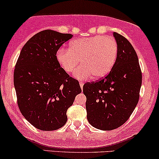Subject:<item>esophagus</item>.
I'll use <instances>...</instances> for the list:
<instances>
[{
  "instance_id": "obj_1",
  "label": "esophagus",
  "mask_w": 159,
  "mask_h": 159,
  "mask_svg": "<svg viewBox=\"0 0 159 159\" xmlns=\"http://www.w3.org/2000/svg\"><path fill=\"white\" fill-rule=\"evenodd\" d=\"M79 84H80V87H81V90L83 89V86H84V83L83 82H79Z\"/></svg>"
}]
</instances>
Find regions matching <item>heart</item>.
<instances>
[{"label": "heart", "instance_id": "b5f03b06", "mask_svg": "<svg viewBox=\"0 0 159 159\" xmlns=\"http://www.w3.org/2000/svg\"><path fill=\"white\" fill-rule=\"evenodd\" d=\"M118 55V45L111 36L97 35L72 41L69 49L60 48L57 52V60L67 73H72L80 63L83 65L75 72L79 80L94 75L105 77L112 69Z\"/></svg>", "mask_w": 159, "mask_h": 159}]
</instances>
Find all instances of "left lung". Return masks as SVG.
Wrapping results in <instances>:
<instances>
[{
    "mask_svg": "<svg viewBox=\"0 0 159 159\" xmlns=\"http://www.w3.org/2000/svg\"><path fill=\"white\" fill-rule=\"evenodd\" d=\"M118 45L116 61L105 78L83 86L87 118L94 128L111 130L131 116L139 100L142 73L133 46L124 36L113 32Z\"/></svg>",
    "mask_w": 159,
    "mask_h": 159,
    "instance_id": "8db88e82",
    "label": "left lung"
}]
</instances>
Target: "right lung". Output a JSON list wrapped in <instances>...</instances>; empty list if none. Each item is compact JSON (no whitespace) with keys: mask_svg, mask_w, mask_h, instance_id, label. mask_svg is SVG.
<instances>
[{"mask_svg":"<svg viewBox=\"0 0 159 159\" xmlns=\"http://www.w3.org/2000/svg\"><path fill=\"white\" fill-rule=\"evenodd\" d=\"M72 36L53 30L40 31L25 43L16 64L13 81L19 108L39 130L64 126L67 109L81 92L78 81L69 77L56 57Z\"/></svg>","mask_w":159,"mask_h":159,"instance_id":"1","label":"right lung"}]
</instances>
